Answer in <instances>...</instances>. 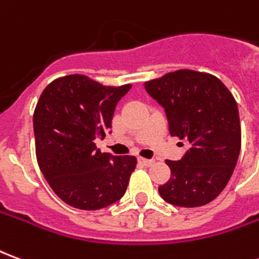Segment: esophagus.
Wrapping results in <instances>:
<instances>
[{
  "label": "esophagus",
  "instance_id": "esophagus-1",
  "mask_svg": "<svg viewBox=\"0 0 259 259\" xmlns=\"http://www.w3.org/2000/svg\"><path fill=\"white\" fill-rule=\"evenodd\" d=\"M139 162L143 163L144 166H151L152 163H154V159H147V158L140 157V158H139Z\"/></svg>",
  "mask_w": 259,
  "mask_h": 259
}]
</instances>
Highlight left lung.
Masks as SVG:
<instances>
[{
  "instance_id": "left-lung-1",
  "label": "left lung",
  "mask_w": 259,
  "mask_h": 259,
  "mask_svg": "<svg viewBox=\"0 0 259 259\" xmlns=\"http://www.w3.org/2000/svg\"><path fill=\"white\" fill-rule=\"evenodd\" d=\"M168 116L169 133L190 148L180 161L165 163L170 178L158 191L176 206L195 208L222 193L241 147L239 108L233 94L213 74L179 69L144 83Z\"/></svg>"
}]
</instances>
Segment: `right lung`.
Returning a JSON list of instances; mask_svg holds the SVG:
<instances>
[{"mask_svg": "<svg viewBox=\"0 0 259 259\" xmlns=\"http://www.w3.org/2000/svg\"><path fill=\"white\" fill-rule=\"evenodd\" d=\"M130 87L76 73L51 81L38 98L33 115L37 162L68 205L96 211L123 197L137 159L101 152L96 140L111 129L115 107Z\"/></svg>", "mask_w": 259, "mask_h": 259, "instance_id": "obj_1", "label": "right lung"}]
</instances>
